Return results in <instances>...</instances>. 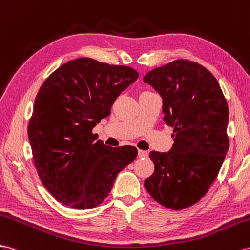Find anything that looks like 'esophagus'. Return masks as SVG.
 Instances as JSON below:
<instances>
[{
    "label": "esophagus",
    "mask_w": 250,
    "mask_h": 250,
    "mask_svg": "<svg viewBox=\"0 0 250 250\" xmlns=\"http://www.w3.org/2000/svg\"><path fill=\"white\" fill-rule=\"evenodd\" d=\"M138 156L139 157H148L149 153L146 151H144V150H138Z\"/></svg>",
    "instance_id": "obj_1"
}]
</instances>
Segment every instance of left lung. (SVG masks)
<instances>
[{"instance_id": "obj_1", "label": "left lung", "mask_w": 250, "mask_h": 250, "mask_svg": "<svg viewBox=\"0 0 250 250\" xmlns=\"http://www.w3.org/2000/svg\"><path fill=\"white\" fill-rule=\"evenodd\" d=\"M144 81L162 97L164 121L174 127L171 150L150 153L155 170L145 187L166 208H188L207 193L228 151L226 99L214 76L188 60L156 67Z\"/></svg>"}]
</instances>
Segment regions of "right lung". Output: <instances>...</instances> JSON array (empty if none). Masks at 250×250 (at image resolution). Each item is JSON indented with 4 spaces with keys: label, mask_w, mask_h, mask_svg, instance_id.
Here are the masks:
<instances>
[{
    "label": "right lung",
    "mask_w": 250,
    "mask_h": 250,
    "mask_svg": "<svg viewBox=\"0 0 250 250\" xmlns=\"http://www.w3.org/2000/svg\"><path fill=\"white\" fill-rule=\"evenodd\" d=\"M138 76L129 66L78 58L62 64L40 87L28 138L42 184L65 206H98L136 158V148L105 146L92 130Z\"/></svg>",
    "instance_id": "1"
}]
</instances>
